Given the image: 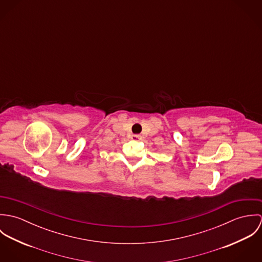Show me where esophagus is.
Here are the masks:
<instances>
[{
    "mask_svg": "<svg viewBox=\"0 0 262 262\" xmlns=\"http://www.w3.org/2000/svg\"><path fill=\"white\" fill-rule=\"evenodd\" d=\"M132 139H134V140H140V139H141V136L138 135V134H134V135H132Z\"/></svg>",
    "mask_w": 262,
    "mask_h": 262,
    "instance_id": "1",
    "label": "esophagus"
}]
</instances>
